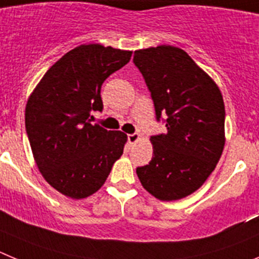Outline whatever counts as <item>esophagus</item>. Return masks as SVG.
Wrapping results in <instances>:
<instances>
[{
  "label": "esophagus",
  "instance_id": "34e87169",
  "mask_svg": "<svg viewBox=\"0 0 259 259\" xmlns=\"http://www.w3.org/2000/svg\"><path fill=\"white\" fill-rule=\"evenodd\" d=\"M139 139H141V137H139V134H137V133L127 134V142H129V144H135Z\"/></svg>",
  "mask_w": 259,
  "mask_h": 259
}]
</instances>
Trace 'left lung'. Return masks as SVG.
Segmentation results:
<instances>
[{
  "label": "left lung",
  "mask_w": 259,
  "mask_h": 259,
  "mask_svg": "<svg viewBox=\"0 0 259 259\" xmlns=\"http://www.w3.org/2000/svg\"><path fill=\"white\" fill-rule=\"evenodd\" d=\"M155 104L166 117L165 134L152 135V160L137 167L142 186L171 201L199 190L225 147V103L220 88L182 49L170 45L134 51Z\"/></svg>",
  "instance_id": "8db88e82"
}]
</instances>
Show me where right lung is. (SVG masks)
I'll return each mask as SVG.
<instances>
[{"mask_svg":"<svg viewBox=\"0 0 259 259\" xmlns=\"http://www.w3.org/2000/svg\"><path fill=\"white\" fill-rule=\"evenodd\" d=\"M132 51L90 44L49 68L25 106V130L37 167L51 187L85 199L104 185L127 141L90 122L102 111V83L127 64Z\"/></svg>","mask_w":259,"mask_h":259,"instance_id":"right-lung-1","label":"right lung"}]
</instances>
